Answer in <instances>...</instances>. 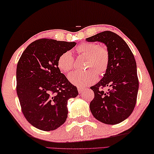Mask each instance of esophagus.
Returning <instances> with one entry per match:
<instances>
[{"instance_id":"1","label":"esophagus","mask_w":154,"mask_h":154,"mask_svg":"<svg viewBox=\"0 0 154 154\" xmlns=\"http://www.w3.org/2000/svg\"><path fill=\"white\" fill-rule=\"evenodd\" d=\"M88 89L85 88H78V92L80 94L83 93L84 92H86Z\"/></svg>"}]
</instances>
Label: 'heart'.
Masks as SVG:
<instances>
[{"label":"heart","instance_id":"1","mask_svg":"<svg viewBox=\"0 0 154 154\" xmlns=\"http://www.w3.org/2000/svg\"><path fill=\"white\" fill-rule=\"evenodd\" d=\"M75 51L78 54L87 56L83 71H77L69 74L70 82L83 87L94 84L100 75L104 74L109 63V52L105 46H99L94 42H82L76 47ZM57 66L62 72L68 73L75 68V60L71 52L66 51L59 56Z\"/></svg>","mask_w":154,"mask_h":154}]
</instances>
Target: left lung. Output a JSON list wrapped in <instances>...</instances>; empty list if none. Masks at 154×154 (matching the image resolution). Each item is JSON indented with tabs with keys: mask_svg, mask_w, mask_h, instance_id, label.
Returning <instances> with one entry per match:
<instances>
[{
	"mask_svg": "<svg viewBox=\"0 0 154 154\" xmlns=\"http://www.w3.org/2000/svg\"><path fill=\"white\" fill-rule=\"evenodd\" d=\"M86 40L104 43L109 52L107 71L98 83L90 88L94 92L90 111L103 124L120 123L132 113L137 100L139 81L133 53L127 43L111 31L100 32ZM107 86L110 88L104 93L102 89Z\"/></svg>",
	"mask_w": 154,
	"mask_h": 154,
	"instance_id": "left-lung-1",
	"label": "left lung"
}]
</instances>
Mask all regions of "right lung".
Segmentation results:
<instances>
[{
    "instance_id": "right-lung-1",
    "label": "right lung",
    "mask_w": 154,
    "mask_h": 154,
    "mask_svg": "<svg viewBox=\"0 0 154 154\" xmlns=\"http://www.w3.org/2000/svg\"><path fill=\"white\" fill-rule=\"evenodd\" d=\"M76 45L38 39L27 46L18 60L17 92L21 110L38 129L51 131L63 124L68 116V100L78 94L77 88L57 66L59 56Z\"/></svg>"
}]
</instances>
